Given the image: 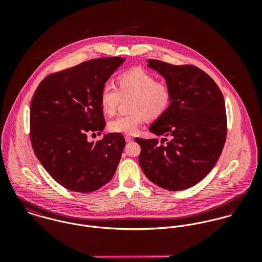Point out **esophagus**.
Returning <instances> with one entry per match:
<instances>
[{"mask_svg":"<svg viewBox=\"0 0 262 262\" xmlns=\"http://www.w3.org/2000/svg\"><path fill=\"white\" fill-rule=\"evenodd\" d=\"M125 140H126L127 142H131V141L134 140V138H133L132 136H130V135H126V136H125Z\"/></svg>","mask_w":262,"mask_h":262,"instance_id":"1","label":"esophagus"}]
</instances>
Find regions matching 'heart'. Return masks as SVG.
Listing matches in <instances>:
<instances>
[{
	"mask_svg": "<svg viewBox=\"0 0 262 262\" xmlns=\"http://www.w3.org/2000/svg\"><path fill=\"white\" fill-rule=\"evenodd\" d=\"M118 89L112 83H105L101 90L100 102L103 111L114 115L122 98L131 97L128 114L118 116L109 124L114 133L134 134L148 119L161 117L170 106L171 91L169 86L148 72L134 69L119 75Z\"/></svg>",
	"mask_w": 262,
	"mask_h": 262,
	"instance_id": "b5f03b06",
	"label": "heart"
}]
</instances>
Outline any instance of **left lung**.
Segmentation results:
<instances>
[{
    "label": "left lung",
    "instance_id": "obj_1",
    "mask_svg": "<svg viewBox=\"0 0 262 262\" xmlns=\"http://www.w3.org/2000/svg\"><path fill=\"white\" fill-rule=\"evenodd\" d=\"M148 67L165 78L171 91L167 111L149 128L158 139L136 138L140 166L146 178L168 190H184L200 183L215 166L227 137L223 94L201 69L148 59Z\"/></svg>",
    "mask_w": 262,
    "mask_h": 262
}]
</instances>
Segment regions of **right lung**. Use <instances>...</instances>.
<instances>
[{"mask_svg":"<svg viewBox=\"0 0 262 262\" xmlns=\"http://www.w3.org/2000/svg\"><path fill=\"white\" fill-rule=\"evenodd\" d=\"M123 57L91 59L47 75L30 105V140L51 178L70 190L92 192L112 180L126 141L106 134L96 142L88 134L106 126L101 90Z\"/></svg>","mask_w":262,"mask_h":262,"instance_id":"1","label":"right lung"}]
</instances>
